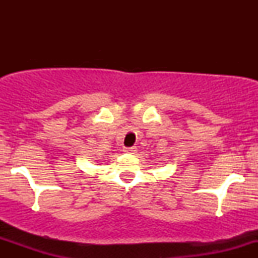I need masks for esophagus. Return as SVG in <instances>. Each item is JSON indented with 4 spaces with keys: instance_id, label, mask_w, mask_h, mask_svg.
Returning a JSON list of instances; mask_svg holds the SVG:
<instances>
[{
    "instance_id": "1",
    "label": "esophagus",
    "mask_w": 258,
    "mask_h": 258,
    "mask_svg": "<svg viewBox=\"0 0 258 258\" xmlns=\"http://www.w3.org/2000/svg\"><path fill=\"white\" fill-rule=\"evenodd\" d=\"M133 149H135V148H125V150H123V152H126V153L133 152Z\"/></svg>"
}]
</instances>
